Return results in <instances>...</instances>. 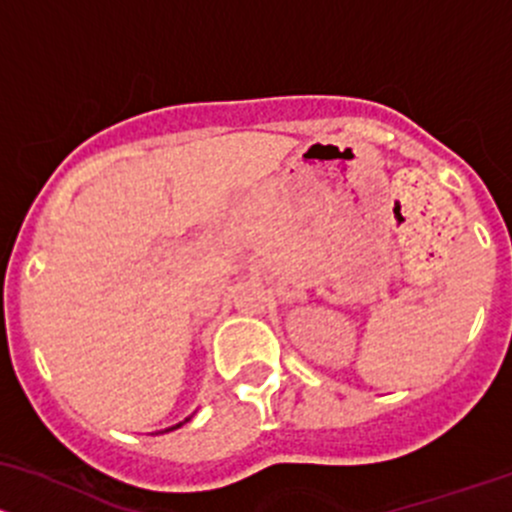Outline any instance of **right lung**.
Here are the masks:
<instances>
[{
    "label": "right lung",
    "mask_w": 512,
    "mask_h": 512,
    "mask_svg": "<svg viewBox=\"0 0 512 512\" xmlns=\"http://www.w3.org/2000/svg\"><path fill=\"white\" fill-rule=\"evenodd\" d=\"M184 421H189V419H184ZM184 421H179V424H177V426H170V429H165V431H172V429H179V426H182V424H184Z\"/></svg>",
    "instance_id": "obj_1"
}]
</instances>
